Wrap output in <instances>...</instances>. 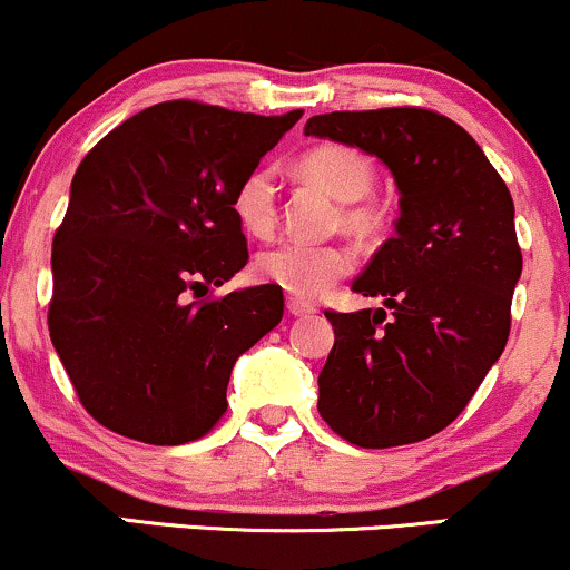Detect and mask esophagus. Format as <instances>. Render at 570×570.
Segmentation results:
<instances>
[{
  "instance_id": "obj_1",
  "label": "esophagus",
  "mask_w": 570,
  "mask_h": 570,
  "mask_svg": "<svg viewBox=\"0 0 570 570\" xmlns=\"http://www.w3.org/2000/svg\"><path fill=\"white\" fill-rule=\"evenodd\" d=\"M286 311L292 313V316H311L316 307H313L311 303H305V299H297V297H289L286 299Z\"/></svg>"
}]
</instances>
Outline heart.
Returning a JSON list of instances; mask_svg holds the SVG:
<instances>
[{
	"mask_svg": "<svg viewBox=\"0 0 570 570\" xmlns=\"http://www.w3.org/2000/svg\"><path fill=\"white\" fill-rule=\"evenodd\" d=\"M307 179L318 181L332 198L343 200L340 219L353 233H370L377 225L375 206L364 203L375 187V168L358 149L343 144H322L299 160ZM238 225L254 238H267L278 219V189L271 168H254L240 179L233 195ZM353 257L337 244L284 240L257 257V276L267 284L303 299H316L335 281L348 276Z\"/></svg>",
	"mask_w": 570,
	"mask_h": 570,
	"instance_id": "1",
	"label": "heart"
}]
</instances>
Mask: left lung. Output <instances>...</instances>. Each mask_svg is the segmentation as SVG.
<instances>
[{"instance_id": "8db88e82", "label": "left lung", "mask_w": 570, "mask_h": 570, "mask_svg": "<svg viewBox=\"0 0 570 570\" xmlns=\"http://www.w3.org/2000/svg\"><path fill=\"white\" fill-rule=\"evenodd\" d=\"M305 136L358 147L399 189L394 238L353 292L392 311L335 313L318 412L358 448H396L461 415L499 362L522 273L514 203L472 136L417 107L316 115Z\"/></svg>"}]
</instances>
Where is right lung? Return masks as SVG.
Returning <instances> with one entry per match:
<instances>
[{"label": "right lung", "mask_w": 570, "mask_h": 570, "mask_svg": "<svg viewBox=\"0 0 570 570\" xmlns=\"http://www.w3.org/2000/svg\"><path fill=\"white\" fill-rule=\"evenodd\" d=\"M303 117L166 101L85 155L53 238V348L82 407L147 444L227 410L233 364L284 316L281 286L206 297L246 265L235 187Z\"/></svg>", "instance_id": "1"}]
</instances>
